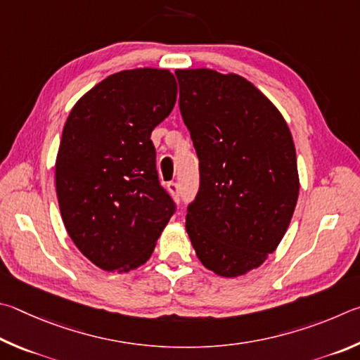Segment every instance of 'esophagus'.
<instances>
[{
    "label": "esophagus",
    "mask_w": 360,
    "mask_h": 360,
    "mask_svg": "<svg viewBox=\"0 0 360 360\" xmlns=\"http://www.w3.org/2000/svg\"><path fill=\"white\" fill-rule=\"evenodd\" d=\"M167 190H169L170 194H172L174 198H179V194H180L179 184H175V181H170V184L167 185Z\"/></svg>",
    "instance_id": "1"
}]
</instances>
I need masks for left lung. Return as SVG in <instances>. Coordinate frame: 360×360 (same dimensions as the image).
Here are the masks:
<instances>
[{"instance_id":"8db88e82","label":"left lung","mask_w":360,"mask_h":360,"mask_svg":"<svg viewBox=\"0 0 360 360\" xmlns=\"http://www.w3.org/2000/svg\"><path fill=\"white\" fill-rule=\"evenodd\" d=\"M175 75L200 169L186 232L204 267L236 278L262 266L291 223L300 188L292 134L242 75L209 68Z\"/></svg>"}]
</instances>
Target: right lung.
I'll return each mask as SVG.
<instances>
[{"label": "right lung", "mask_w": 360, "mask_h": 360, "mask_svg": "<svg viewBox=\"0 0 360 360\" xmlns=\"http://www.w3.org/2000/svg\"><path fill=\"white\" fill-rule=\"evenodd\" d=\"M176 91L169 69H124L88 90L63 128L55 161L63 223L80 253L107 272L147 262L174 213L150 136Z\"/></svg>", "instance_id": "1"}]
</instances>
